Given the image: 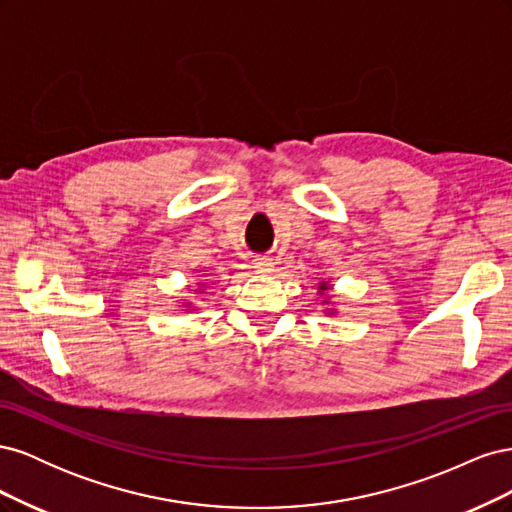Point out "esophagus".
<instances>
[{
  "mask_svg": "<svg viewBox=\"0 0 512 512\" xmlns=\"http://www.w3.org/2000/svg\"><path fill=\"white\" fill-rule=\"evenodd\" d=\"M254 269L262 275H267L273 271V260L269 256H258V258H254Z\"/></svg>",
  "mask_w": 512,
  "mask_h": 512,
  "instance_id": "1",
  "label": "esophagus"
}]
</instances>
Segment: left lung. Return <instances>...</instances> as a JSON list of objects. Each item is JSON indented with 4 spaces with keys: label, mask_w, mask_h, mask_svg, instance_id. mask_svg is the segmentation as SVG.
<instances>
[{
    "label": "left lung",
    "mask_w": 512,
    "mask_h": 512,
    "mask_svg": "<svg viewBox=\"0 0 512 512\" xmlns=\"http://www.w3.org/2000/svg\"><path fill=\"white\" fill-rule=\"evenodd\" d=\"M324 290H329V286H327V284H324V282H322V284H320V292H324Z\"/></svg>",
    "instance_id": "obj_1"
}]
</instances>
